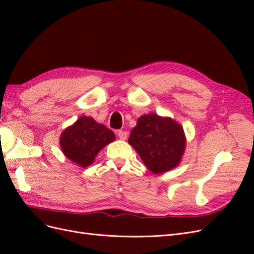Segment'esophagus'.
<instances>
[{
  "label": "esophagus",
  "instance_id": "1",
  "mask_svg": "<svg viewBox=\"0 0 254 254\" xmlns=\"http://www.w3.org/2000/svg\"><path fill=\"white\" fill-rule=\"evenodd\" d=\"M118 136L120 137L121 140H126L127 136H128V133L126 131H124V130H119V131H118Z\"/></svg>",
  "mask_w": 254,
  "mask_h": 254
}]
</instances>
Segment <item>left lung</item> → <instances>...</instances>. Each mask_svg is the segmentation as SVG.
I'll return each instance as SVG.
<instances>
[{
    "mask_svg": "<svg viewBox=\"0 0 254 254\" xmlns=\"http://www.w3.org/2000/svg\"><path fill=\"white\" fill-rule=\"evenodd\" d=\"M128 143L139 153L148 170L158 175L180 164L187 137L178 122L151 112L137 119Z\"/></svg>",
    "mask_w": 254,
    "mask_h": 254,
    "instance_id": "8db88e82",
    "label": "left lung"
}]
</instances>
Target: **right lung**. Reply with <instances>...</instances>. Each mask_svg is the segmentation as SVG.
<instances>
[{
	"label": "right lung",
	"instance_id": "right-lung-1",
	"mask_svg": "<svg viewBox=\"0 0 254 254\" xmlns=\"http://www.w3.org/2000/svg\"><path fill=\"white\" fill-rule=\"evenodd\" d=\"M114 140L112 130L99 124L93 118L82 115L64 130L59 143L64 155L83 168L93 163L98 152Z\"/></svg>",
	"mask_w": 254,
	"mask_h": 254
}]
</instances>
